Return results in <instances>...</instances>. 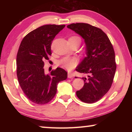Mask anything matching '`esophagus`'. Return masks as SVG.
I'll return each instance as SVG.
<instances>
[{
	"label": "esophagus",
	"instance_id": "obj_1",
	"mask_svg": "<svg viewBox=\"0 0 132 132\" xmlns=\"http://www.w3.org/2000/svg\"><path fill=\"white\" fill-rule=\"evenodd\" d=\"M68 78H71L73 77V75L71 74V73H68Z\"/></svg>",
	"mask_w": 132,
	"mask_h": 132
}]
</instances>
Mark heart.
I'll return each instance as SVG.
<instances>
[{
  "label": "heart",
  "instance_id": "obj_1",
  "mask_svg": "<svg viewBox=\"0 0 132 132\" xmlns=\"http://www.w3.org/2000/svg\"><path fill=\"white\" fill-rule=\"evenodd\" d=\"M69 41L72 42H75L80 45L81 43V38L77 35H73L69 38ZM77 61L76 58L71 57L69 56L64 57L58 61V64L61 66L62 68L67 69V70H71L76 66Z\"/></svg>",
  "mask_w": 132,
  "mask_h": 132
}]
</instances>
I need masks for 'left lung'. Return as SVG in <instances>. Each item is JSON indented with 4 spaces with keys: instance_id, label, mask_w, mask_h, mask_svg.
<instances>
[{
    "instance_id": "8db88e82",
    "label": "left lung",
    "mask_w": 132,
    "mask_h": 132,
    "mask_svg": "<svg viewBox=\"0 0 132 132\" xmlns=\"http://www.w3.org/2000/svg\"><path fill=\"white\" fill-rule=\"evenodd\" d=\"M68 28L81 35L86 44L87 56L76 70L88 78H82L84 86L76 95L82 102L94 103L106 94L113 81L117 63L112 44L101 29L89 24L73 23Z\"/></svg>"
}]
</instances>
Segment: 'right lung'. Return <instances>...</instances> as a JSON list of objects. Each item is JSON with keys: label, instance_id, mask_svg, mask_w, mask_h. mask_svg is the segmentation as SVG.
<instances>
[{"label": "right lung", "instance_id": "right-lung-1", "mask_svg": "<svg viewBox=\"0 0 132 132\" xmlns=\"http://www.w3.org/2000/svg\"><path fill=\"white\" fill-rule=\"evenodd\" d=\"M65 25L48 24L27 34L21 42L17 54V76L23 93L31 102L48 103L55 97L58 82L65 80L68 73L57 68L46 75L44 60L51 54L52 41Z\"/></svg>", "mask_w": 132, "mask_h": 132}]
</instances>
